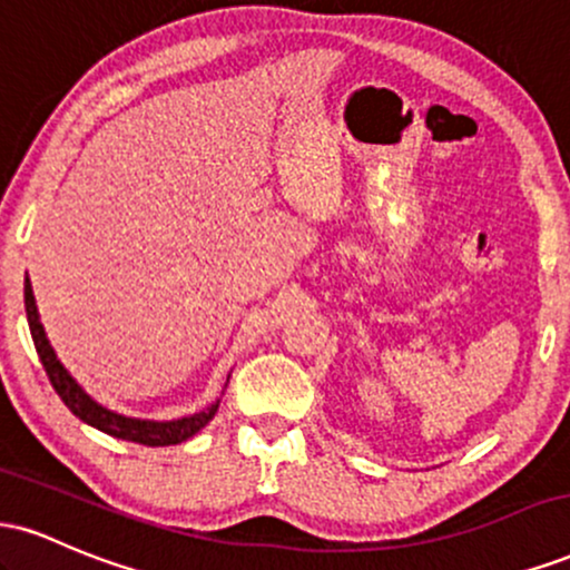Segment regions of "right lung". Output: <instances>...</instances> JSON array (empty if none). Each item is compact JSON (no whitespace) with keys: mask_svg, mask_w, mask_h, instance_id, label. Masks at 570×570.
Listing matches in <instances>:
<instances>
[{"mask_svg":"<svg viewBox=\"0 0 570 570\" xmlns=\"http://www.w3.org/2000/svg\"><path fill=\"white\" fill-rule=\"evenodd\" d=\"M23 305H26V318H29L31 340H35V348L39 353V362H42L45 372H48L56 394L61 396V402L67 404V407L75 412L82 423H88V426L104 431V434L115 436V440L147 444V448H168V444H179L189 440V436H195L214 415H217L222 399L212 402L208 407H203L200 412H193V415H185V417H174V421L130 417L104 407V404H98L96 399L69 375V370L63 367L61 358L56 356L53 345H50L48 335H45V326L39 322L37 299H35V292H31L29 276H26V284H23ZM227 381H230V375H227Z\"/></svg>","mask_w":570,"mask_h":570,"instance_id":"right-lung-1","label":"right lung"}]
</instances>
